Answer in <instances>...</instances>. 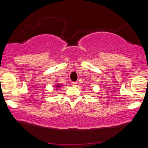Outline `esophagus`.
<instances>
[{
    "label": "esophagus",
    "mask_w": 148,
    "mask_h": 148,
    "mask_svg": "<svg viewBox=\"0 0 148 148\" xmlns=\"http://www.w3.org/2000/svg\"><path fill=\"white\" fill-rule=\"evenodd\" d=\"M77 82H72V86H77Z\"/></svg>",
    "instance_id": "1"
}]
</instances>
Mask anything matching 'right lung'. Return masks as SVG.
Listing matches in <instances>:
<instances>
[{"label": "right lung", "instance_id": "1", "mask_svg": "<svg viewBox=\"0 0 148 148\" xmlns=\"http://www.w3.org/2000/svg\"><path fill=\"white\" fill-rule=\"evenodd\" d=\"M54 90H57L58 89H60V88L62 87V85H61L60 84H59V83H58V84H56L54 86Z\"/></svg>", "mask_w": 148, "mask_h": 148}]
</instances>
